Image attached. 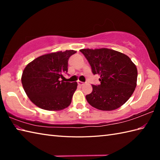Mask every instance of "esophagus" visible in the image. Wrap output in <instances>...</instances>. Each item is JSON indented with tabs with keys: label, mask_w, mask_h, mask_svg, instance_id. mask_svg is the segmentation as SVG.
Masks as SVG:
<instances>
[{
	"label": "esophagus",
	"mask_w": 160,
	"mask_h": 160,
	"mask_svg": "<svg viewBox=\"0 0 160 160\" xmlns=\"http://www.w3.org/2000/svg\"><path fill=\"white\" fill-rule=\"evenodd\" d=\"M78 85H79V86H83L84 84V82H80V81H78Z\"/></svg>",
	"instance_id": "1"
}]
</instances>
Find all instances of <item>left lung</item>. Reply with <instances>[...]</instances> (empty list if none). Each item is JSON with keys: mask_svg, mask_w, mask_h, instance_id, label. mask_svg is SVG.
Wrapping results in <instances>:
<instances>
[{"mask_svg": "<svg viewBox=\"0 0 160 160\" xmlns=\"http://www.w3.org/2000/svg\"><path fill=\"white\" fill-rule=\"evenodd\" d=\"M89 62L93 74L100 76L99 85L86 99L93 107L113 111L122 106L133 93L137 86L138 70L130 58L107 48L80 50Z\"/></svg>", "mask_w": 160, "mask_h": 160, "instance_id": "1", "label": "left lung"}]
</instances>
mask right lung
<instances>
[{
	"instance_id": "1",
	"label": "right lung",
	"mask_w": 160,
	"mask_h": 160,
	"mask_svg": "<svg viewBox=\"0 0 160 160\" xmlns=\"http://www.w3.org/2000/svg\"><path fill=\"white\" fill-rule=\"evenodd\" d=\"M74 50L52 52L29 62L22 71L23 89L36 106L47 111H60L70 105L78 84L64 82L68 60Z\"/></svg>"
}]
</instances>
